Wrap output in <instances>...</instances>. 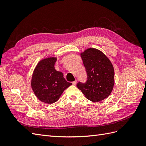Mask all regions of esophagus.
Listing matches in <instances>:
<instances>
[{
    "instance_id": "obj_1",
    "label": "esophagus",
    "mask_w": 146,
    "mask_h": 146,
    "mask_svg": "<svg viewBox=\"0 0 146 146\" xmlns=\"http://www.w3.org/2000/svg\"><path fill=\"white\" fill-rule=\"evenodd\" d=\"M72 84L74 85H76V84H77V80H75L74 82H72Z\"/></svg>"
}]
</instances>
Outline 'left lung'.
I'll return each mask as SVG.
<instances>
[{
    "label": "left lung",
    "mask_w": 146,
    "mask_h": 146,
    "mask_svg": "<svg viewBox=\"0 0 146 146\" xmlns=\"http://www.w3.org/2000/svg\"><path fill=\"white\" fill-rule=\"evenodd\" d=\"M87 73L85 83L77 86L86 98L94 102L105 99L111 94L114 85L113 66L104 53L95 48H88L80 54Z\"/></svg>",
    "instance_id": "left-lung-1"
}]
</instances>
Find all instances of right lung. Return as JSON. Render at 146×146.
I'll return each instance as SVG.
<instances>
[{"label":"right lung","instance_id":"1","mask_svg":"<svg viewBox=\"0 0 146 146\" xmlns=\"http://www.w3.org/2000/svg\"><path fill=\"white\" fill-rule=\"evenodd\" d=\"M56 57L42 59L35 67L31 86L36 98L42 102L51 104L59 99L63 91L72 85L63 77V74L54 67Z\"/></svg>","mask_w":146,"mask_h":146}]
</instances>
